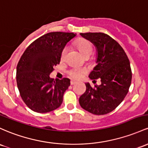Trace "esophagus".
I'll return each mask as SVG.
<instances>
[{
  "instance_id": "esophagus-1",
  "label": "esophagus",
  "mask_w": 148,
  "mask_h": 148,
  "mask_svg": "<svg viewBox=\"0 0 148 148\" xmlns=\"http://www.w3.org/2000/svg\"><path fill=\"white\" fill-rule=\"evenodd\" d=\"M70 84H71V85H74V84H77V82H75V81H74V80H71Z\"/></svg>"
}]
</instances>
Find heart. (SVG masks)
I'll return each instance as SVG.
<instances>
[{
	"label": "heart",
	"instance_id": "obj_1",
	"mask_svg": "<svg viewBox=\"0 0 148 148\" xmlns=\"http://www.w3.org/2000/svg\"><path fill=\"white\" fill-rule=\"evenodd\" d=\"M75 45L84 56L92 53V45L88 40L85 39V38H80L76 42ZM66 52H67V47H64L61 53L60 58L62 60L64 58ZM86 73V70L85 69H73L69 71V75L74 79H80Z\"/></svg>",
	"mask_w": 148,
	"mask_h": 148
}]
</instances>
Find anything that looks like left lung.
I'll return each mask as SVG.
<instances>
[{
    "instance_id": "1",
    "label": "left lung",
    "mask_w": 148,
    "mask_h": 148,
    "mask_svg": "<svg viewBox=\"0 0 148 148\" xmlns=\"http://www.w3.org/2000/svg\"><path fill=\"white\" fill-rule=\"evenodd\" d=\"M96 48L97 65L89 74L92 82L100 79L101 84L91 87L86 83V90L79 98L83 109L96 115L113 111L129 92L132 73L126 53L114 39L104 33H81Z\"/></svg>"
}]
</instances>
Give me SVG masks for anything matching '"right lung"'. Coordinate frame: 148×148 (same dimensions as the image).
I'll list each match as a JSON object with an SVG mask.
<instances>
[{
  "mask_svg": "<svg viewBox=\"0 0 148 148\" xmlns=\"http://www.w3.org/2000/svg\"><path fill=\"white\" fill-rule=\"evenodd\" d=\"M76 34L50 32L37 38L27 47L17 66V88L29 109L46 113L58 108L63 95L70 86L67 78L54 80L50 74L60 62L63 48Z\"/></svg>",
  "mask_w": 148,
  "mask_h": 148,
  "instance_id": "right-lung-1",
  "label": "right lung"
}]
</instances>
